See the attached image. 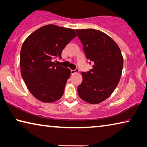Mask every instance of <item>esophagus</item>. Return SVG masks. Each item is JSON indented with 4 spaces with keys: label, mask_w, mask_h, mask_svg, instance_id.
Masks as SVG:
<instances>
[{
    "label": "esophagus",
    "mask_w": 147,
    "mask_h": 147,
    "mask_svg": "<svg viewBox=\"0 0 147 147\" xmlns=\"http://www.w3.org/2000/svg\"><path fill=\"white\" fill-rule=\"evenodd\" d=\"M78 71V69H75V70H71V74H75L76 73H77Z\"/></svg>",
    "instance_id": "obj_1"
}]
</instances>
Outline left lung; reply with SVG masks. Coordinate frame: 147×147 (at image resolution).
<instances>
[{
    "label": "left lung",
    "mask_w": 147,
    "mask_h": 147,
    "mask_svg": "<svg viewBox=\"0 0 147 147\" xmlns=\"http://www.w3.org/2000/svg\"><path fill=\"white\" fill-rule=\"evenodd\" d=\"M84 52L92 69L82 72L78 86L79 96L90 104H97L108 98L116 89L122 74L124 60L122 53L110 36L93 29L76 30Z\"/></svg>",
    "instance_id": "1"
}]
</instances>
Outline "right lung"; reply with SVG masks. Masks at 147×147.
<instances>
[{"label": "right lung", "instance_id": "1", "mask_svg": "<svg viewBox=\"0 0 147 147\" xmlns=\"http://www.w3.org/2000/svg\"><path fill=\"white\" fill-rule=\"evenodd\" d=\"M76 36L74 29L47 25L27 37L20 52L21 74L28 90L44 103L59 100L64 93L70 69L53 60Z\"/></svg>", "mask_w": 147, "mask_h": 147}]
</instances>
